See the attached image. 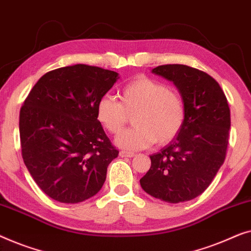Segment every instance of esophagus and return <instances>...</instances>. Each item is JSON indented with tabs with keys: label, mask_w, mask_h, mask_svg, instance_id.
<instances>
[{
	"label": "esophagus",
	"mask_w": 251,
	"mask_h": 251,
	"mask_svg": "<svg viewBox=\"0 0 251 251\" xmlns=\"http://www.w3.org/2000/svg\"><path fill=\"white\" fill-rule=\"evenodd\" d=\"M119 156H121V157H127V158H132V157H134V152H130V151H125V150H122L121 152H119Z\"/></svg>",
	"instance_id": "34e87169"
}]
</instances>
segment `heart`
<instances>
[{"instance_id": "b5f03b06", "label": "heart", "mask_w": 251, "mask_h": 251, "mask_svg": "<svg viewBox=\"0 0 251 251\" xmlns=\"http://www.w3.org/2000/svg\"><path fill=\"white\" fill-rule=\"evenodd\" d=\"M121 102L112 97L101 98L97 118L111 134L121 133L133 116L132 128L116 137L118 147L140 150L157 142L166 144L174 140L185 118L181 94L156 79L139 76L123 87Z\"/></svg>"}]
</instances>
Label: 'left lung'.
<instances>
[{"mask_svg": "<svg viewBox=\"0 0 251 251\" xmlns=\"http://www.w3.org/2000/svg\"><path fill=\"white\" fill-rule=\"evenodd\" d=\"M153 74L172 80L184 101L181 130L140 179L148 195L169 203L200 196L216 176L226 156L230 108L220 84L207 73L185 65H162Z\"/></svg>", "mask_w": 251, "mask_h": 251, "instance_id": "left-lung-1", "label": "left lung"}]
</instances>
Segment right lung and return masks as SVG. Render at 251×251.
I'll list each match as a JSON object with an SVG mask.
<instances>
[{
  "label": "right lung",
  "instance_id": "obj_1",
  "mask_svg": "<svg viewBox=\"0 0 251 251\" xmlns=\"http://www.w3.org/2000/svg\"><path fill=\"white\" fill-rule=\"evenodd\" d=\"M119 78L100 67L51 70L35 84L20 109L21 156L45 195L77 203L100 191L108 165L118 157L97 118V107Z\"/></svg>",
  "mask_w": 251,
  "mask_h": 251
}]
</instances>
